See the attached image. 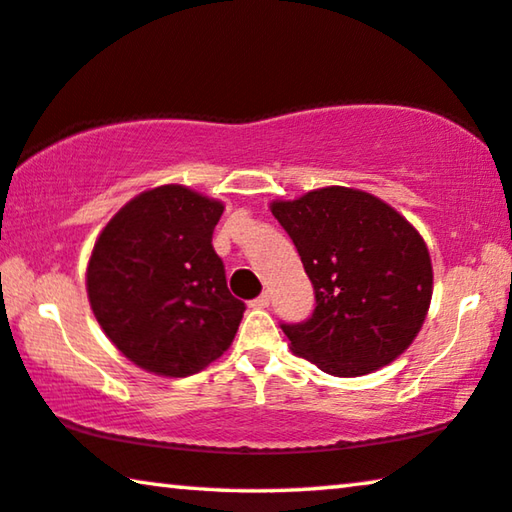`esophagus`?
Segmentation results:
<instances>
[{
  "label": "esophagus",
  "instance_id": "34e87169",
  "mask_svg": "<svg viewBox=\"0 0 512 512\" xmlns=\"http://www.w3.org/2000/svg\"><path fill=\"white\" fill-rule=\"evenodd\" d=\"M269 303H271V296H269V292H264V294H259L257 299L250 301L248 305L250 308H269Z\"/></svg>",
  "mask_w": 512,
  "mask_h": 512
}]
</instances>
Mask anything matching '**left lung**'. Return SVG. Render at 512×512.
Returning <instances> with one entry per match:
<instances>
[{"label": "left lung", "instance_id": "obj_1", "mask_svg": "<svg viewBox=\"0 0 512 512\" xmlns=\"http://www.w3.org/2000/svg\"><path fill=\"white\" fill-rule=\"evenodd\" d=\"M271 213L315 289L312 315L280 324L292 352L335 377L395 361L421 331L432 299L421 234L375 195L342 186L273 202Z\"/></svg>", "mask_w": 512, "mask_h": 512}]
</instances>
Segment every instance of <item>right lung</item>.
<instances>
[{"label": "right lung", "instance_id": "right-lung-1", "mask_svg": "<svg viewBox=\"0 0 512 512\" xmlns=\"http://www.w3.org/2000/svg\"><path fill=\"white\" fill-rule=\"evenodd\" d=\"M223 204L183 186L137 195L96 239L87 266L91 310L126 358L188 377L223 356L246 303L227 289L211 236Z\"/></svg>", "mask_w": 512, "mask_h": 512}]
</instances>
